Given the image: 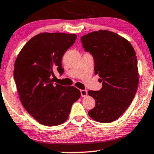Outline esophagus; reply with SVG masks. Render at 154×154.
<instances>
[{"mask_svg":"<svg viewBox=\"0 0 154 154\" xmlns=\"http://www.w3.org/2000/svg\"><path fill=\"white\" fill-rule=\"evenodd\" d=\"M80 93H81L82 97H87V91L86 90V89H81Z\"/></svg>","mask_w":154,"mask_h":154,"instance_id":"34e87169","label":"esophagus"}]
</instances>
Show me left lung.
<instances>
[{
	"label": "left lung",
	"instance_id": "8db88e82",
	"mask_svg": "<svg viewBox=\"0 0 154 154\" xmlns=\"http://www.w3.org/2000/svg\"><path fill=\"white\" fill-rule=\"evenodd\" d=\"M86 52L94 57V72L102 87L89 90L95 106L88 114L101 123H110L120 117L129 106L139 85L137 59L131 43L123 37L108 30L94 31L82 36Z\"/></svg>",
	"mask_w": 154,
	"mask_h": 154
}]
</instances>
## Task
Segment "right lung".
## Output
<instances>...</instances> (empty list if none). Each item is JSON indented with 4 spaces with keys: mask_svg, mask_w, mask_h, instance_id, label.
I'll use <instances>...</instances> for the list:
<instances>
[{
    "mask_svg": "<svg viewBox=\"0 0 154 154\" xmlns=\"http://www.w3.org/2000/svg\"><path fill=\"white\" fill-rule=\"evenodd\" d=\"M77 35L54 32L36 35L25 45L15 63L13 76L23 106L39 123H64L81 96L75 87L54 83L53 71L64 72L62 58Z\"/></svg>",
    "mask_w": 154,
    "mask_h": 154,
    "instance_id": "right-lung-1",
    "label": "right lung"
}]
</instances>
